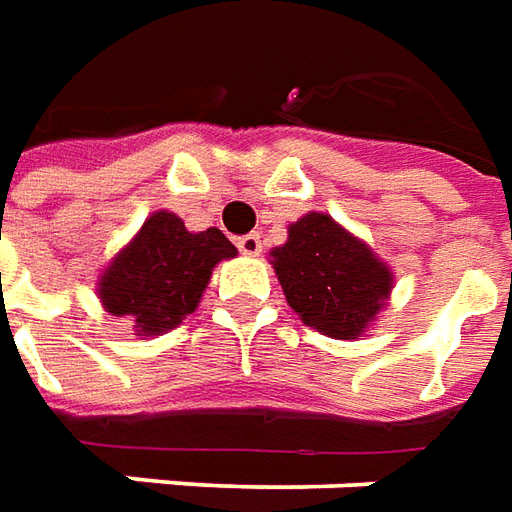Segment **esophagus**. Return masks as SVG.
Returning <instances> with one entry per match:
<instances>
[{"instance_id": "34e87169", "label": "esophagus", "mask_w": 512, "mask_h": 512, "mask_svg": "<svg viewBox=\"0 0 512 512\" xmlns=\"http://www.w3.org/2000/svg\"><path fill=\"white\" fill-rule=\"evenodd\" d=\"M237 248L245 253V256H259L262 253V237L259 234H245V237L237 239Z\"/></svg>"}]
</instances>
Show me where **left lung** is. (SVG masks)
<instances>
[{
    "instance_id": "obj_1",
    "label": "left lung",
    "mask_w": 512,
    "mask_h": 512,
    "mask_svg": "<svg viewBox=\"0 0 512 512\" xmlns=\"http://www.w3.org/2000/svg\"><path fill=\"white\" fill-rule=\"evenodd\" d=\"M286 234L270 264L292 311L331 339L364 336L394 289L389 264L325 212L297 217Z\"/></svg>"
}]
</instances>
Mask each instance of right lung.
<instances>
[{"label":"right lung","instance_id":"add662e5","mask_svg":"<svg viewBox=\"0 0 512 512\" xmlns=\"http://www.w3.org/2000/svg\"><path fill=\"white\" fill-rule=\"evenodd\" d=\"M234 256L220 228L187 231L179 215L159 209L101 270L96 295L107 314L132 320L134 336H162L190 317L212 270Z\"/></svg>","mask_w":512,"mask_h":512}]
</instances>
